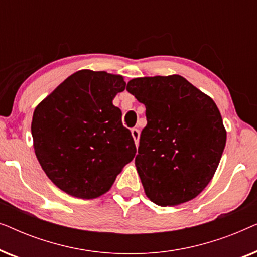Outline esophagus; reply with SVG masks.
<instances>
[{"label":"esophagus","mask_w":257,"mask_h":257,"mask_svg":"<svg viewBox=\"0 0 257 257\" xmlns=\"http://www.w3.org/2000/svg\"><path fill=\"white\" fill-rule=\"evenodd\" d=\"M131 135H132L133 140H135V143H136V146L138 147V145H139V130L138 128H132L131 130Z\"/></svg>","instance_id":"34e87169"}]
</instances>
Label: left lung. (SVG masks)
Wrapping results in <instances>:
<instances>
[{"instance_id":"left-lung-1","label":"left lung","mask_w":257,"mask_h":257,"mask_svg":"<svg viewBox=\"0 0 257 257\" xmlns=\"http://www.w3.org/2000/svg\"><path fill=\"white\" fill-rule=\"evenodd\" d=\"M126 90L146 107L136 157L146 196L161 207L196 198L213 179L226 146L215 101L179 75L133 78Z\"/></svg>"}]
</instances>
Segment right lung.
Listing matches in <instances>:
<instances>
[{
    "instance_id": "1",
    "label": "right lung",
    "mask_w": 257,
    "mask_h": 257,
    "mask_svg": "<svg viewBox=\"0 0 257 257\" xmlns=\"http://www.w3.org/2000/svg\"><path fill=\"white\" fill-rule=\"evenodd\" d=\"M125 87L120 75L79 70L35 108V154L47 177L66 194L99 198L135 158L131 132L112 103Z\"/></svg>"
}]
</instances>
